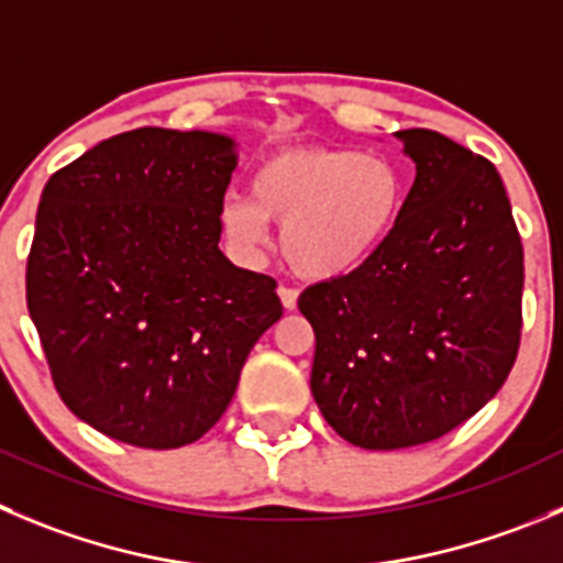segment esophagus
<instances>
[{
	"label": "esophagus",
	"mask_w": 563,
	"mask_h": 563,
	"mask_svg": "<svg viewBox=\"0 0 563 563\" xmlns=\"http://www.w3.org/2000/svg\"><path fill=\"white\" fill-rule=\"evenodd\" d=\"M278 298H282V307L285 309H296L298 307V290H292V287H278Z\"/></svg>",
	"instance_id": "esophagus-1"
}]
</instances>
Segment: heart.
Here are the masks:
<instances>
[{
	"label": "heart",
	"instance_id": "1",
	"mask_svg": "<svg viewBox=\"0 0 563 563\" xmlns=\"http://www.w3.org/2000/svg\"><path fill=\"white\" fill-rule=\"evenodd\" d=\"M404 198V174L393 159L353 148H285L256 165L251 196H223L218 221L245 256L271 243L267 223H282L278 245L292 273L331 282L387 245Z\"/></svg>",
	"mask_w": 563,
	"mask_h": 563
}]
</instances>
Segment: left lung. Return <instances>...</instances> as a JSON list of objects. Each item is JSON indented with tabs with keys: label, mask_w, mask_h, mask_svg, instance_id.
<instances>
[{
	"label": "left lung",
	"mask_w": 563,
	"mask_h": 563,
	"mask_svg": "<svg viewBox=\"0 0 563 563\" xmlns=\"http://www.w3.org/2000/svg\"><path fill=\"white\" fill-rule=\"evenodd\" d=\"M417 176L393 238L356 273L307 287L312 398L345 442L400 451L495 398L522 329V243L489 159L395 132Z\"/></svg>",
	"instance_id": "obj_1"
}]
</instances>
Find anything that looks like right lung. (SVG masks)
I'll use <instances>...</instances> for the list:
<instances>
[{
    "instance_id": "obj_1",
    "label": "right lung",
    "mask_w": 563,
    "mask_h": 563,
    "mask_svg": "<svg viewBox=\"0 0 563 563\" xmlns=\"http://www.w3.org/2000/svg\"><path fill=\"white\" fill-rule=\"evenodd\" d=\"M234 168V137L143 126L46 181L26 309L63 404L104 437L152 451L205 437L282 318L276 282L218 249Z\"/></svg>"
}]
</instances>
